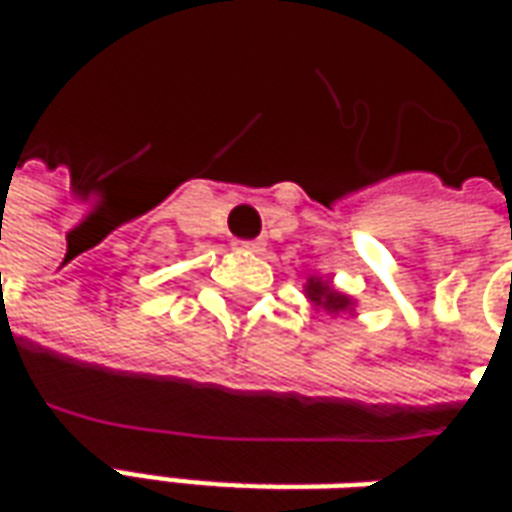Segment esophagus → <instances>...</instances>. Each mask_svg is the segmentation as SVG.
<instances>
[{
	"label": "esophagus",
	"instance_id": "34e87169",
	"mask_svg": "<svg viewBox=\"0 0 512 512\" xmlns=\"http://www.w3.org/2000/svg\"><path fill=\"white\" fill-rule=\"evenodd\" d=\"M238 249H241V252H260V244H257V241H238Z\"/></svg>",
	"mask_w": 512,
	"mask_h": 512
}]
</instances>
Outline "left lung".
<instances>
[{"instance_id":"left-lung-1","label":"left lung","mask_w":512,"mask_h":512,"mask_svg":"<svg viewBox=\"0 0 512 512\" xmlns=\"http://www.w3.org/2000/svg\"><path fill=\"white\" fill-rule=\"evenodd\" d=\"M304 296L312 301L315 310H326L329 315H340V312H354V299L345 296L340 290L332 288V282L321 277H310L304 285Z\"/></svg>"}]
</instances>
